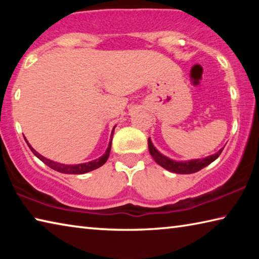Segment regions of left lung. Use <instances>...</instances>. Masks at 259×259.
Returning a JSON list of instances; mask_svg holds the SVG:
<instances>
[{
    "instance_id": "1",
    "label": "left lung",
    "mask_w": 259,
    "mask_h": 259,
    "mask_svg": "<svg viewBox=\"0 0 259 259\" xmlns=\"http://www.w3.org/2000/svg\"><path fill=\"white\" fill-rule=\"evenodd\" d=\"M148 150L153 159L157 164L163 166L164 169L169 170V171L175 174H193L199 171V170L203 169L204 166L209 165L211 162H213L217 157L221 155L223 151L219 150L217 153L212 155H209L204 159H196V160H190V161H175L172 159H169L165 155L161 154V153L156 150L155 146L152 144V140L148 138Z\"/></svg>"
}]
</instances>
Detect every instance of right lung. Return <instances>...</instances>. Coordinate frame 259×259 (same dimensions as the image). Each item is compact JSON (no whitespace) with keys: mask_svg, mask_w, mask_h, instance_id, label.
Returning <instances> with one entry per match:
<instances>
[{"mask_svg":"<svg viewBox=\"0 0 259 259\" xmlns=\"http://www.w3.org/2000/svg\"><path fill=\"white\" fill-rule=\"evenodd\" d=\"M114 129H115V126H114L113 130H112V135H111V140H109V144H108V147L106 152H105V154L102 155L98 159L93 160L90 162H85V163H80V164H63V163H59V162H55V161H51L49 159H47V157L42 156L40 153H37L36 151L34 150V148L29 145L27 139L25 138L26 143H27V145L29 146L30 151L33 152V154L38 157L43 163H46L48 166H50L51 169L56 170V171L61 172V174H69V175H81V174H85V172H89V171H93V170L99 168V166H102L105 162L107 161L108 156H109V152H111V146H112V137H113V134H114Z\"/></svg>","mask_w":259,"mask_h":259,"instance_id":"1","label":"right lung"}]
</instances>
